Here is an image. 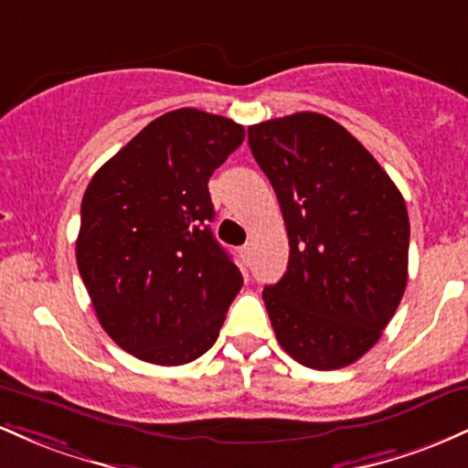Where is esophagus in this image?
I'll use <instances>...</instances> for the list:
<instances>
[{"instance_id": "34e87169", "label": "esophagus", "mask_w": 468, "mask_h": 468, "mask_svg": "<svg viewBox=\"0 0 468 468\" xmlns=\"http://www.w3.org/2000/svg\"><path fill=\"white\" fill-rule=\"evenodd\" d=\"M251 250H254V245H251V243H245L243 248H240L239 251H240V256H243L245 261H250V256H251Z\"/></svg>"}]
</instances>
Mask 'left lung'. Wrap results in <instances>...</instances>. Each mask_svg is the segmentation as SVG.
<instances>
[{
	"label": "left lung",
	"instance_id": "1",
	"mask_svg": "<svg viewBox=\"0 0 468 468\" xmlns=\"http://www.w3.org/2000/svg\"><path fill=\"white\" fill-rule=\"evenodd\" d=\"M290 239V262L262 292L281 347L332 371L380 340L407 287L409 214L400 190L356 136L318 112L248 128Z\"/></svg>",
	"mask_w": 468,
	"mask_h": 468
}]
</instances>
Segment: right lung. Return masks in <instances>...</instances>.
I'll return each instance as SVG.
<instances>
[{
	"instance_id": "add662e5",
	"label": "right lung",
	"mask_w": 468,
	"mask_h": 468,
	"mask_svg": "<svg viewBox=\"0 0 468 468\" xmlns=\"http://www.w3.org/2000/svg\"><path fill=\"white\" fill-rule=\"evenodd\" d=\"M243 139L232 119L172 110L88 183L79 274L101 327L139 360L176 367L206 354L243 287L207 225L209 176Z\"/></svg>"
}]
</instances>
